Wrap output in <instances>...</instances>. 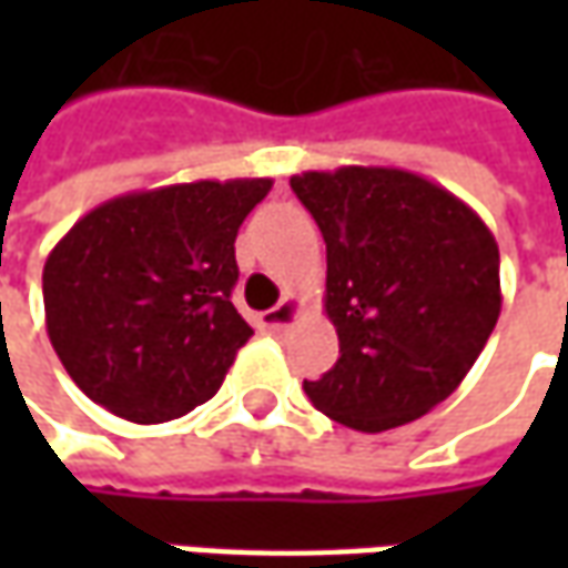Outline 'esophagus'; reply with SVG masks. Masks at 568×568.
I'll list each match as a JSON object with an SVG mask.
<instances>
[{
	"instance_id": "34e87169",
	"label": "esophagus",
	"mask_w": 568,
	"mask_h": 568,
	"mask_svg": "<svg viewBox=\"0 0 568 568\" xmlns=\"http://www.w3.org/2000/svg\"><path fill=\"white\" fill-rule=\"evenodd\" d=\"M296 316H300V300L287 296V300H281L274 310L258 316V328H262V332H272V335H281Z\"/></svg>"
}]
</instances>
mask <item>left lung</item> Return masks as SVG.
<instances>
[{
	"label": "left lung",
	"mask_w": 568,
	"mask_h": 568,
	"mask_svg": "<svg viewBox=\"0 0 568 568\" xmlns=\"http://www.w3.org/2000/svg\"><path fill=\"white\" fill-rule=\"evenodd\" d=\"M325 240L341 357L303 392L332 420L385 433L462 385L499 318V246L448 189L395 166L291 176Z\"/></svg>",
	"instance_id": "obj_1"
}]
</instances>
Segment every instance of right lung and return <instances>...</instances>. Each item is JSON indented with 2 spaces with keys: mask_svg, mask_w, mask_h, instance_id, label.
<instances>
[{
  "mask_svg": "<svg viewBox=\"0 0 568 568\" xmlns=\"http://www.w3.org/2000/svg\"><path fill=\"white\" fill-rule=\"evenodd\" d=\"M272 180L144 189L88 211L43 265L53 351L78 388L132 424L205 404L252 328L233 306L236 230Z\"/></svg>",
  "mask_w": 568,
  "mask_h": 568,
  "instance_id": "obj_1",
  "label": "right lung"
}]
</instances>
